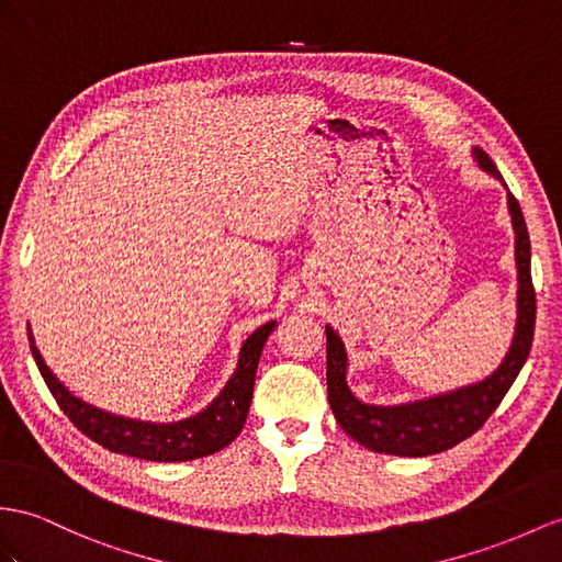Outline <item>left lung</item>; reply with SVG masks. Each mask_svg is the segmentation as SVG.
Returning <instances> with one entry per match:
<instances>
[{
  "label": "left lung",
  "mask_w": 562,
  "mask_h": 562,
  "mask_svg": "<svg viewBox=\"0 0 562 562\" xmlns=\"http://www.w3.org/2000/svg\"><path fill=\"white\" fill-rule=\"evenodd\" d=\"M476 159L488 176L503 181L496 164L484 149L472 147ZM508 190V186H505ZM508 212L515 228V265H517V322L513 344L494 374L456 391L429 395L422 401L401 405L362 403L348 386V352L344 340L326 326V391L328 405L344 431L374 453L424 458L458 446L472 436L491 413L501 405L519 369L527 362L537 322V295L531 285V245L522 210L508 190Z\"/></svg>",
  "instance_id": "1"
}]
</instances>
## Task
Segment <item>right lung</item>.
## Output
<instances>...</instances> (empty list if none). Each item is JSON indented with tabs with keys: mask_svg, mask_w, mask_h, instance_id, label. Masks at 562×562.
Returning <instances> with one entry per match:
<instances>
[{
	"mask_svg": "<svg viewBox=\"0 0 562 562\" xmlns=\"http://www.w3.org/2000/svg\"><path fill=\"white\" fill-rule=\"evenodd\" d=\"M273 328H277V322H267L255 328V331L245 338V344L238 352L236 372L231 374L222 393L193 417L178 422L131 419L114 413H104V409L80 401L78 395H74L61 384L57 374H54L43 360V355H40L35 346L31 326L29 340L35 364L40 369V374H43L47 389L52 391L54 398H57L64 415L71 419L88 439L104 446L106 450H112V453L131 456L138 460L186 462L216 453V450L226 448L240 434L252 401L259 355H262V348Z\"/></svg>",
	"mask_w": 562,
	"mask_h": 562,
	"instance_id": "right-lung-1",
	"label": "right lung"
}]
</instances>
